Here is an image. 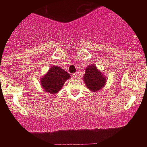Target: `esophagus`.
I'll return each instance as SVG.
<instances>
[{
  "instance_id": "obj_1",
  "label": "esophagus",
  "mask_w": 147,
  "mask_h": 147,
  "mask_svg": "<svg viewBox=\"0 0 147 147\" xmlns=\"http://www.w3.org/2000/svg\"><path fill=\"white\" fill-rule=\"evenodd\" d=\"M72 78L73 79H74V80H76V78H77V75L75 74H72Z\"/></svg>"
}]
</instances>
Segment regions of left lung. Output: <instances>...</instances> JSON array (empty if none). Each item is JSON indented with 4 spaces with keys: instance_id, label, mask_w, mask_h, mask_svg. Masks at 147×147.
I'll use <instances>...</instances> for the list:
<instances>
[{
    "instance_id": "left-lung-1",
    "label": "left lung",
    "mask_w": 147,
    "mask_h": 147,
    "mask_svg": "<svg viewBox=\"0 0 147 147\" xmlns=\"http://www.w3.org/2000/svg\"><path fill=\"white\" fill-rule=\"evenodd\" d=\"M83 80L87 88L91 91L96 92L102 89L106 83V77L97 69L95 65H90L86 67Z\"/></svg>"
}]
</instances>
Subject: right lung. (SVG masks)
<instances>
[{
  "label": "right lung",
  "mask_w": 147,
  "mask_h": 147,
  "mask_svg": "<svg viewBox=\"0 0 147 147\" xmlns=\"http://www.w3.org/2000/svg\"><path fill=\"white\" fill-rule=\"evenodd\" d=\"M70 78V74L58 66H52L49 72L41 79V85L46 92L56 94L62 89L65 82Z\"/></svg>",
  "instance_id": "right-lung-1"
}]
</instances>
